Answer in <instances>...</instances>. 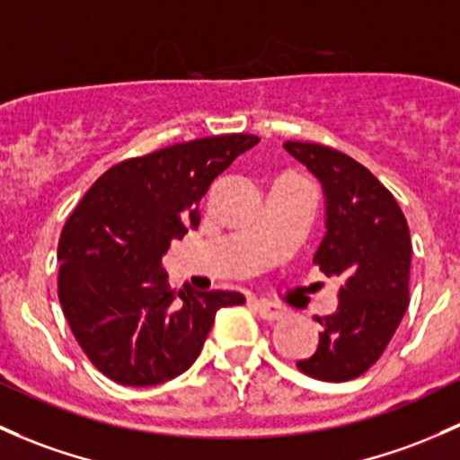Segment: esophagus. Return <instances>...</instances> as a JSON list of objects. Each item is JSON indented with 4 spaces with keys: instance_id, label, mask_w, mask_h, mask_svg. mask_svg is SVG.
Segmentation results:
<instances>
[{
    "instance_id": "obj_1",
    "label": "esophagus",
    "mask_w": 460,
    "mask_h": 460,
    "mask_svg": "<svg viewBox=\"0 0 460 460\" xmlns=\"http://www.w3.org/2000/svg\"><path fill=\"white\" fill-rule=\"evenodd\" d=\"M253 308L258 311V315L262 319H267V322H279L284 315H287V311H284L282 306H275V304L270 302H253Z\"/></svg>"
}]
</instances>
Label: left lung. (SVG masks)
I'll use <instances>...</instances> for the list:
<instances>
[{"instance_id": "8db88e82", "label": "left lung", "mask_w": 460, "mask_h": 460, "mask_svg": "<svg viewBox=\"0 0 460 460\" xmlns=\"http://www.w3.org/2000/svg\"><path fill=\"white\" fill-rule=\"evenodd\" d=\"M284 147L323 185L326 235L313 264L341 279L337 311L317 317L319 346L297 368L319 381L357 379L379 361L408 308V222L393 193L348 154L302 141Z\"/></svg>"}]
</instances>
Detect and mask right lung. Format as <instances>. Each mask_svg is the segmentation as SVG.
Instances as JSON below:
<instances>
[{"label":"right lung","mask_w":460,"mask_h":460,"mask_svg":"<svg viewBox=\"0 0 460 460\" xmlns=\"http://www.w3.org/2000/svg\"><path fill=\"white\" fill-rule=\"evenodd\" d=\"M260 138L222 134L110 167L66 220L57 249L59 302L88 359L120 385H156L200 355L235 291L167 287L161 258L200 222L202 196Z\"/></svg>","instance_id":"add662e5"}]
</instances>
